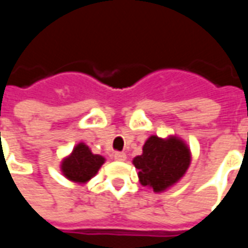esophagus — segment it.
Returning a JSON list of instances; mask_svg holds the SVG:
<instances>
[{"mask_svg": "<svg viewBox=\"0 0 248 248\" xmlns=\"http://www.w3.org/2000/svg\"><path fill=\"white\" fill-rule=\"evenodd\" d=\"M114 159L115 161H124L126 159V154L122 153V151H115L114 153Z\"/></svg>", "mask_w": 248, "mask_h": 248, "instance_id": "34e87169", "label": "esophagus"}]
</instances>
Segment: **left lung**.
<instances>
[{"label": "left lung", "mask_w": 248, "mask_h": 248, "mask_svg": "<svg viewBox=\"0 0 248 248\" xmlns=\"http://www.w3.org/2000/svg\"><path fill=\"white\" fill-rule=\"evenodd\" d=\"M133 163L140 170V182L159 192L183 177L190 165V150L177 137L162 140L151 135Z\"/></svg>", "instance_id": "left-lung-1"}]
</instances>
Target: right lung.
I'll list each match as a JSON object with an SVG mask.
<instances>
[{
    "mask_svg": "<svg viewBox=\"0 0 248 248\" xmlns=\"http://www.w3.org/2000/svg\"><path fill=\"white\" fill-rule=\"evenodd\" d=\"M103 162V156L93 154L85 143H79L74 147L70 156L63 159L61 169L67 179L73 182L85 183L97 174Z\"/></svg>",
    "mask_w": 248,
    "mask_h": 248,
    "instance_id": "add662e5",
    "label": "right lung"
}]
</instances>
